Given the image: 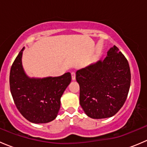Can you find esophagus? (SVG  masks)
Returning <instances> with one entry per match:
<instances>
[{"label":"esophagus","mask_w":147,"mask_h":147,"mask_svg":"<svg viewBox=\"0 0 147 147\" xmlns=\"http://www.w3.org/2000/svg\"><path fill=\"white\" fill-rule=\"evenodd\" d=\"M71 77H72V80H75V78H76V75H75V72H71Z\"/></svg>","instance_id":"obj_1"}]
</instances>
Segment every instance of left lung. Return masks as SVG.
Masks as SVG:
<instances>
[{
  "instance_id": "1",
  "label": "left lung",
  "mask_w": 147,
  "mask_h": 147,
  "mask_svg": "<svg viewBox=\"0 0 147 147\" xmlns=\"http://www.w3.org/2000/svg\"><path fill=\"white\" fill-rule=\"evenodd\" d=\"M80 104L86 115L93 119L111 117L127 100L131 72L127 58L114 45L104 60L78 70Z\"/></svg>"
}]
</instances>
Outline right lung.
Wrapping results in <instances>:
<instances>
[{
    "label": "right lung",
    "instance_id": "add662e5",
    "mask_svg": "<svg viewBox=\"0 0 147 147\" xmlns=\"http://www.w3.org/2000/svg\"><path fill=\"white\" fill-rule=\"evenodd\" d=\"M23 48L13 62L10 72V89L16 107L32 123H47L55 119L60 107V98L71 82L67 72L57 78H29L22 66Z\"/></svg>",
    "mask_w": 147,
    "mask_h": 147
}]
</instances>
